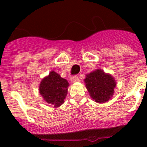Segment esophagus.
Instances as JSON below:
<instances>
[{"label": "esophagus", "instance_id": "esophagus-1", "mask_svg": "<svg viewBox=\"0 0 147 147\" xmlns=\"http://www.w3.org/2000/svg\"><path fill=\"white\" fill-rule=\"evenodd\" d=\"M71 81L73 82H78L79 81V78H78V76H74L72 78H71Z\"/></svg>", "mask_w": 147, "mask_h": 147}]
</instances>
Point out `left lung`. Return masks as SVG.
Returning <instances> with one entry per match:
<instances>
[{"label":"left lung","instance_id":"left-lung-1","mask_svg":"<svg viewBox=\"0 0 147 147\" xmlns=\"http://www.w3.org/2000/svg\"><path fill=\"white\" fill-rule=\"evenodd\" d=\"M85 82L91 97L98 103H105L109 100L116 86L114 78L100 69L87 75Z\"/></svg>","mask_w":147,"mask_h":147}]
</instances>
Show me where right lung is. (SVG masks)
<instances>
[{"label":"right lung","mask_w":147,"mask_h":147,"mask_svg":"<svg viewBox=\"0 0 147 147\" xmlns=\"http://www.w3.org/2000/svg\"><path fill=\"white\" fill-rule=\"evenodd\" d=\"M68 86L69 83L66 79L53 71L40 83V93L47 103L52 104L54 107H59L64 103Z\"/></svg>","instance_id":"right-lung-1"}]
</instances>
